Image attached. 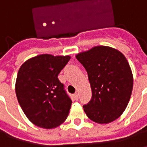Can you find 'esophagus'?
I'll use <instances>...</instances> for the list:
<instances>
[{"mask_svg":"<svg viewBox=\"0 0 147 147\" xmlns=\"http://www.w3.org/2000/svg\"><path fill=\"white\" fill-rule=\"evenodd\" d=\"M74 98H75V99H76V100H78V99H79V94H78V93H76V94H74Z\"/></svg>","mask_w":147,"mask_h":147,"instance_id":"34e87169","label":"esophagus"}]
</instances>
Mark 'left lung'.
<instances>
[{
  "label": "left lung",
  "instance_id": "8db88e82",
  "mask_svg": "<svg viewBox=\"0 0 147 147\" xmlns=\"http://www.w3.org/2000/svg\"><path fill=\"white\" fill-rule=\"evenodd\" d=\"M87 71L91 99L83 106L96 123H108L121 116L129 102L133 76L126 57L117 49L99 45L76 55Z\"/></svg>",
  "mask_w": 147,
  "mask_h": 147
}]
</instances>
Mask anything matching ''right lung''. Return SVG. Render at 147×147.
I'll return each instance as SVG.
<instances>
[{
    "mask_svg": "<svg viewBox=\"0 0 147 147\" xmlns=\"http://www.w3.org/2000/svg\"><path fill=\"white\" fill-rule=\"evenodd\" d=\"M69 56L42 54L21 65L16 82L18 102L28 120L36 126L50 129L67 119L71 100L58 75Z\"/></svg>",
    "mask_w": 147,
    "mask_h": 147,
    "instance_id": "add662e5",
    "label": "right lung"
}]
</instances>
